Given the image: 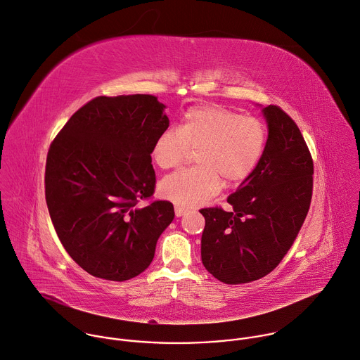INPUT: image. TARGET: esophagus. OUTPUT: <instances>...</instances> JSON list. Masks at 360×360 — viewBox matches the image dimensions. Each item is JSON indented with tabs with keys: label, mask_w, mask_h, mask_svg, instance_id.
I'll return each mask as SVG.
<instances>
[{
	"label": "esophagus",
	"mask_w": 360,
	"mask_h": 360,
	"mask_svg": "<svg viewBox=\"0 0 360 360\" xmlns=\"http://www.w3.org/2000/svg\"><path fill=\"white\" fill-rule=\"evenodd\" d=\"M174 212H176L177 217H181V215H184V214L187 212V208L180 207V205H176V207H174Z\"/></svg>",
	"instance_id": "34e87169"
}]
</instances>
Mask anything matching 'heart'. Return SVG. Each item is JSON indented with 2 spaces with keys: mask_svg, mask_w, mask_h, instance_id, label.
Returning a JSON list of instances; mask_svg holds the SVG:
<instances>
[{
  "mask_svg": "<svg viewBox=\"0 0 360 360\" xmlns=\"http://www.w3.org/2000/svg\"><path fill=\"white\" fill-rule=\"evenodd\" d=\"M267 143V128L255 117L221 105H200L186 111L179 128L160 132L152 156L160 169L179 167L195 149L197 166L166 176L160 183L163 197L194 207L205 202L221 187L245 181L259 165Z\"/></svg>",
  "mask_w": 360,
  "mask_h": 360,
  "instance_id": "heart-1",
  "label": "heart"
}]
</instances>
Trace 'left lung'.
I'll return each mask as SVG.
<instances>
[{"instance_id":"left-lung-1","label":"left lung","mask_w":360,"mask_h":360,"mask_svg":"<svg viewBox=\"0 0 360 360\" xmlns=\"http://www.w3.org/2000/svg\"><path fill=\"white\" fill-rule=\"evenodd\" d=\"M264 153L228 197L232 211L201 208L204 267L219 281L243 284L273 271L292 246L309 210L314 162L292 118L270 104Z\"/></svg>"}]
</instances>
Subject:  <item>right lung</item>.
Returning a JSON list of instances; mask_svg holds the SVG:
<instances>
[{"label":"right lung","mask_w":360,"mask_h":360,"mask_svg":"<svg viewBox=\"0 0 360 360\" xmlns=\"http://www.w3.org/2000/svg\"><path fill=\"white\" fill-rule=\"evenodd\" d=\"M152 94L100 96L79 108L52 141L45 197L56 233L89 274L125 281L141 274L174 218L156 187L152 148L169 128ZM141 199H149L139 207Z\"/></svg>","instance_id":"add662e5"}]
</instances>
